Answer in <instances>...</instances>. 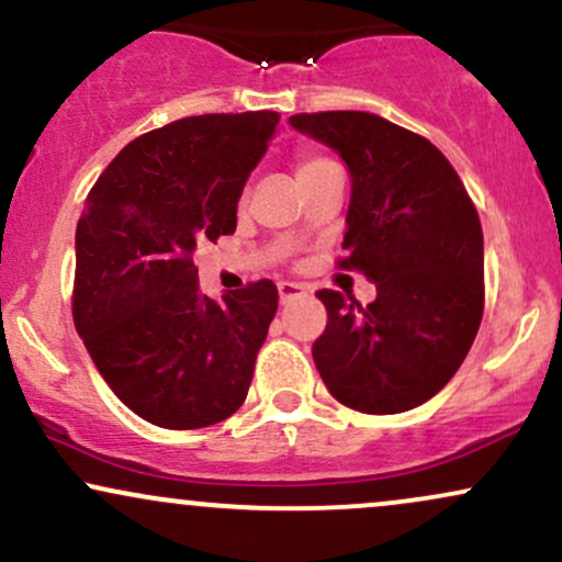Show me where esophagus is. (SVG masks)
<instances>
[{"label": "esophagus", "mask_w": 562, "mask_h": 562, "mask_svg": "<svg viewBox=\"0 0 562 562\" xmlns=\"http://www.w3.org/2000/svg\"><path fill=\"white\" fill-rule=\"evenodd\" d=\"M300 296H305V286H302V283H292V281H281L279 283L281 305H289V302L300 300Z\"/></svg>", "instance_id": "34e87169"}]
</instances>
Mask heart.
Returning <instances> with one entry per match:
<instances>
[{
	"mask_svg": "<svg viewBox=\"0 0 562 562\" xmlns=\"http://www.w3.org/2000/svg\"><path fill=\"white\" fill-rule=\"evenodd\" d=\"M328 160H323V157H315V155H307L302 157L300 165H296V176H305L310 173V170H318L321 165H326Z\"/></svg>",
	"mask_w": 562,
	"mask_h": 562,
	"instance_id": "1",
	"label": "heart"
}]
</instances>
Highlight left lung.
<instances>
[{
	"label": "left lung",
	"instance_id": "left-lung-1",
	"mask_svg": "<svg viewBox=\"0 0 562 562\" xmlns=\"http://www.w3.org/2000/svg\"><path fill=\"white\" fill-rule=\"evenodd\" d=\"M294 131L349 170L341 268L375 283V300L318 292L326 331L313 345L341 405L392 415L424 405L463 366L484 315V234L454 168L424 136L373 112H302Z\"/></svg>",
	"mask_w": 562,
	"mask_h": 562
}]
</instances>
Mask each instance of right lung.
<instances>
[{"label":"right lung","instance_id":"right-lung-1","mask_svg":"<svg viewBox=\"0 0 562 562\" xmlns=\"http://www.w3.org/2000/svg\"><path fill=\"white\" fill-rule=\"evenodd\" d=\"M279 121L273 110L181 117L125 144L86 196L72 321L115 397L149 424L204 428L247 400L279 292L257 281L210 300L191 255L236 231Z\"/></svg>","mask_w":562,"mask_h":562}]
</instances>
